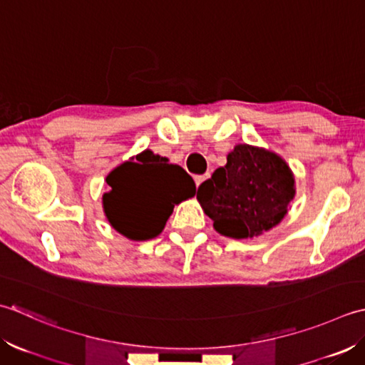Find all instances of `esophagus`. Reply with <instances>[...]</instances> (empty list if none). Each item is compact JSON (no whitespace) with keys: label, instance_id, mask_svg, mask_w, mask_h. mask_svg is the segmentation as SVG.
I'll return each mask as SVG.
<instances>
[{"label":"esophagus","instance_id":"esophagus-1","mask_svg":"<svg viewBox=\"0 0 365 365\" xmlns=\"http://www.w3.org/2000/svg\"><path fill=\"white\" fill-rule=\"evenodd\" d=\"M207 178H210V175H203V176H195V184H197V187H198V185H200V184H202V182H205V181L207 180Z\"/></svg>","mask_w":365,"mask_h":365}]
</instances>
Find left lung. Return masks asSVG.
Segmentation results:
<instances>
[{
	"instance_id": "left-lung-1",
	"label": "left lung",
	"mask_w": 365,
	"mask_h": 365,
	"mask_svg": "<svg viewBox=\"0 0 365 365\" xmlns=\"http://www.w3.org/2000/svg\"><path fill=\"white\" fill-rule=\"evenodd\" d=\"M294 193V176L280 155L236 145L227 165L200 185L197 198L215 232L245 240L280 224Z\"/></svg>"
}]
</instances>
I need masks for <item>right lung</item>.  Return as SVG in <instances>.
<instances>
[{
  "instance_id": "add662e5",
  "label": "right lung",
  "mask_w": 365,
  "mask_h": 365,
  "mask_svg": "<svg viewBox=\"0 0 365 365\" xmlns=\"http://www.w3.org/2000/svg\"><path fill=\"white\" fill-rule=\"evenodd\" d=\"M103 212L118 233L132 241L153 240L165 227L175 205L195 195V182L180 165L150 150L121 163L107 176Z\"/></svg>"
}]
</instances>
